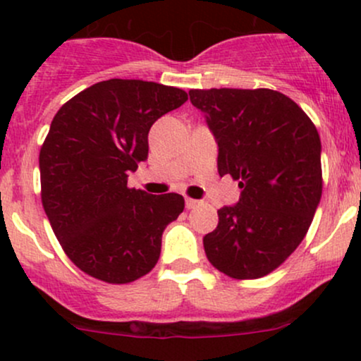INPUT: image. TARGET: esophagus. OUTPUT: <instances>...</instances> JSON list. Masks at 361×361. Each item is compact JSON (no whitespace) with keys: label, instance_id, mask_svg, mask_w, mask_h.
Wrapping results in <instances>:
<instances>
[{"label":"esophagus","instance_id":"esophagus-1","mask_svg":"<svg viewBox=\"0 0 361 361\" xmlns=\"http://www.w3.org/2000/svg\"><path fill=\"white\" fill-rule=\"evenodd\" d=\"M185 205H186V209H195V207H198L200 205V202L198 200H193V198H186L185 200Z\"/></svg>","mask_w":361,"mask_h":361}]
</instances>
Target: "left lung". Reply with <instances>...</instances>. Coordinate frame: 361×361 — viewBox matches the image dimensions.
<instances>
[{
	"instance_id": "8db88e82",
	"label": "left lung",
	"mask_w": 361,
	"mask_h": 361,
	"mask_svg": "<svg viewBox=\"0 0 361 361\" xmlns=\"http://www.w3.org/2000/svg\"><path fill=\"white\" fill-rule=\"evenodd\" d=\"M219 147V175L239 202L217 210L205 255L231 279L268 275L307 234L322 193L321 139L304 110L273 90H190Z\"/></svg>"
}]
</instances>
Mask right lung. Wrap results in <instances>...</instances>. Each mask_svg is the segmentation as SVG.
Returning a JSON list of instances; mask_svg holds the SVG:
<instances>
[{
	"mask_svg": "<svg viewBox=\"0 0 361 361\" xmlns=\"http://www.w3.org/2000/svg\"><path fill=\"white\" fill-rule=\"evenodd\" d=\"M186 100L173 86L109 80L54 117L39 157L42 205L62 250L94 279L128 283L159 259L164 229L185 200L128 188L127 176L147 159L152 123Z\"/></svg>",
	"mask_w": 361,
	"mask_h": 361,
	"instance_id": "right-lung-1",
	"label": "right lung"
}]
</instances>
